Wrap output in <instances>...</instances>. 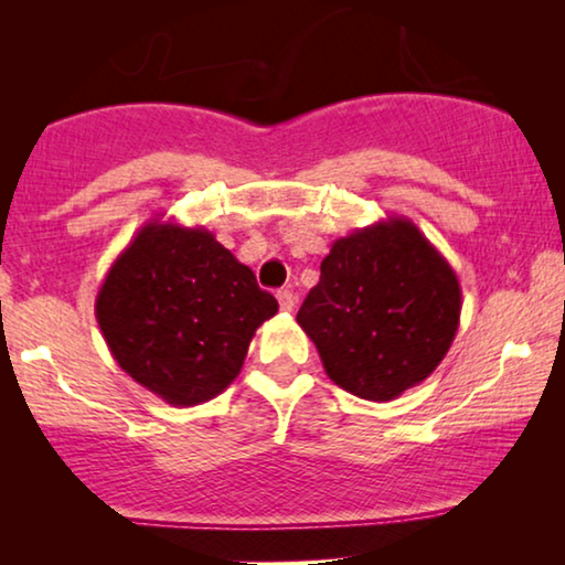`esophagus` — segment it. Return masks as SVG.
Here are the masks:
<instances>
[{
    "label": "esophagus",
    "instance_id": "34e87169",
    "mask_svg": "<svg viewBox=\"0 0 565 565\" xmlns=\"http://www.w3.org/2000/svg\"><path fill=\"white\" fill-rule=\"evenodd\" d=\"M277 303H280L282 311H292V308H296V296H292V290L290 288L277 290Z\"/></svg>",
    "mask_w": 565,
    "mask_h": 565
}]
</instances>
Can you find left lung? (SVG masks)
Instances as JSON below:
<instances>
[{
  "mask_svg": "<svg viewBox=\"0 0 565 565\" xmlns=\"http://www.w3.org/2000/svg\"><path fill=\"white\" fill-rule=\"evenodd\" d=\"M460 282L404 215L337 238L298 311L339 388L393 401L435 373L460 327Z\"/></svg>",
  "mask_w": 565,
  "mask_h": 565,
  "instance_id": "left-lung-1",
  "label": "left lung"
}]
</instances>
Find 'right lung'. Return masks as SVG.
<instances>
[{
  "instance_id": "1",
  "label": "right lung",
  "mask_w": 565,
  "mask_h": 565,
  "mask_svg": "<svg viewBox=\"0 0 565 565\" xmlns=\"http://www.w3.org/2000/svg\"><path fill=\"white\" fill-rule=\"evenodd\" d=\"M277 300L203 226L149 221L107 269L95 316L113 358L172 406L205 404L242 373Z\"/></svg>"
}]
</instances>
